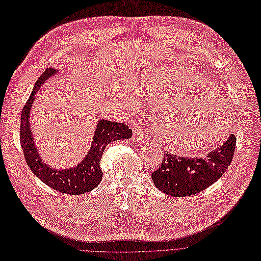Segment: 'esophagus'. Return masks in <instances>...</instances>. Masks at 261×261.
I'll use <instances>...</instances> for the list:
<instances>
[{"label":"esophagus","mask_w":261,"mask_h":261,"mask_svg":"<svg viewBox=\"0 0 261 261\" xmlns=\"http://www.w3.org/2000/svg\"><path fill=\"white\" fill-rule=\"evenodd\" d=\"M146 134L140 127H134L133 129V140L134 142H143L146 140Z\"/></svg>","instance_id":"obj_1"}]
</instances>
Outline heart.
Here are the masks:
<instances>
[{"label": "heart", "instance_id": "obj_1", "mask_svg": "<svg viewBox=\"0 0 261 261\" xmlns=\"http://www.w3.org/2000/svg\"><path fill=\"white\" fill-rule=\"evenodd\" d=\"M210 88L211 82L198 71L172 66L141 79L132 90L152 102L166 103L153 116L158 138L167 148L192 153L217 144L227 132V107L219 97L206 100L201 94H210ZM118 98L127 106L135 103L128 90H121Z\"/></svg>", "mask_w": 261, "mask_h": 261}]
</instances>
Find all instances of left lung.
<instances>
[{
	"label": "left lung",
	"instance_id": "obj_1",
	"mask_svg": "<svg viewBox=\"0 0 261 261\" xmlns=\"http://www.w3.org/2000/svg\"><path fill=\"white\" fill-rule=\"evenodd\" d=\"M236 137L230 134L221 146L202 158L164 153L163 161L151 174L156 189L167 195L184 197L199 193L222 177L230 165Z\"/></svg>",
	"mask_w": 261,
	"mask_h": 261
}]
</instances>
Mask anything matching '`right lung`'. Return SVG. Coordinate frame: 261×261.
I'll use <instances>...</instances> for the list:
<instances>
[{"mask_svg":"<svg viewBox=\"0 0 261 261\" xmlns=\"http://www.w3.org/2000/svg\"><path fill=\"white\" fill-rule=\"evenodd\" d=\"M58 73L59 70L55 68H48L35 83L29 100L22 109L20 142L29 167L39 180L62 193L80 195L94 190L101 182L103 173L101 171L100 160L106 147L112 142L130 139L132 137V130L128 128L126 123L113 122L100 118L97 121L90 148L80 163L73 167L64 169L52 168L47 163H44L34 141L30 115L39 88L44 82H47L48 79Z\"/></svg>","mask_w":261,"mask_h":261,"instance_id":"obj_1","label":"right lung"}]
</instances>
